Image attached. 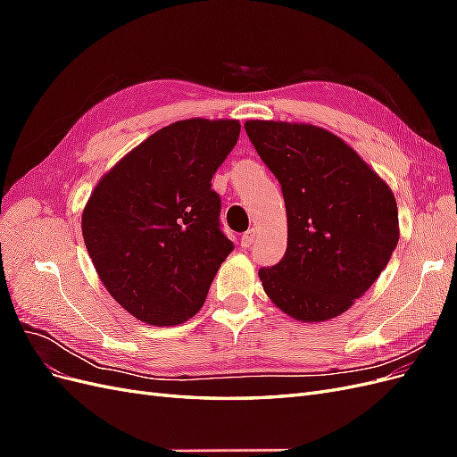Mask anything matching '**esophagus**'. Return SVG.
<instances>
[{
    "instance_id": "obj_1",
    "label": "esophagus",
    "mask_w": 457,
    "mask_h": 457,
    "mask_svg": "<svg viewBox=\"0 0 457 457\" xmlns=\"http://www.w3.org/2000/svg\"><path fill=\"white\" fill-rule=\"evenodd\" d=\"M257 237V228H250L242 234V247H250L255 242Z\"/></svg>"
}]
</instances>
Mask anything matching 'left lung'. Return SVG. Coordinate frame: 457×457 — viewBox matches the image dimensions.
Returning <instances> with one entry per match:
<instances>
[{"instance_id": "1", "label": "left lung", "mask_w": 457, "mask_h": 457, "mask_svg": "<svg viewBox=\"0 0 457 457\" xmlns=\"http://www.w3.org/2000/svg\"><path fill=\"white\" fill-rule=\"evenodd\" d=\"M245 133L282 185L287 245L261 269L269 299L299 322L349 311L400 238L391 187L343 139L312 123L247 120Z\"/></svg>"}]
</instances>
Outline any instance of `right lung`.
<instances>
[{
  "label": "right lung",
  "instance_id": "obj_1",
  "mask_svg": "<svg viewBox=\"0 0 457 457\" xmlns=\"http://www.w3.org/2000/svg\"><path fill=\"white\" fill-rule=\"evenodd\" d=\"M238 135V120L170 123L95 185L81 212L84 242L106 292L137 320L168 328L204 307L232 252L212 177Z\"/></svg>",
  "mask_w": 457,
  "mask_h": 457
}]
</instances>
